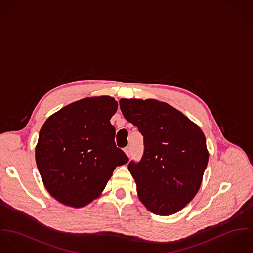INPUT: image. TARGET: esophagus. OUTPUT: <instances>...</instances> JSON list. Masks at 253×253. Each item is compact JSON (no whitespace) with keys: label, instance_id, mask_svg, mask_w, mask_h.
<instances>
[{"label":"esophagus","instance_id":"34e87169","mask_svg":"<svg viewBox=\"0 0 253 253\" xmlns=\"http://www.w3.org/2000/svg\"><path fill=\"white\" fill-rule=\"evenodd\" d=\"M124 152L126 153V155H127L128 157H130V156H131V147H130V146H126V147L124 148Z\"/></svg>","mask_w":253,"mask_h":253}]
</instances>
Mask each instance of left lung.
<instances>
[{
    "label": "left lung",
    "mask_w": 253,
    "mask_h": 253,
    "mask_svg": "<svg viewBox=\"0 0 253 253\" xmlns=\"http://www.w3.org/2000/svg\"><path fill=\"white\" fill-rule=\"evenodd\" d=\"M125 119L143 136L139 163L128 169L140 202L152 213L167 216L182 210L200 189L209 161L200 127L167 103L154 99H121Z\"/></svg>",
    "instance_id": "8db88e82"
}]
</instances>
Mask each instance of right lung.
Wrapping results in <instances>:
<instances>
[{"mask_svg": "<svg viewBox=\"0 0 253 253\" xmlns=\"http://www.w3.org/2000/svg\"><path fill=\"white\" fill-rule=\"evenodd\" d=\"M118 103L110 96L84 98L50 115L36 146V162L48 193L83 208L101 196L117 166L128 162L115 145L111 118Z\"/></svg>", "mask_w": 253, "mask_h": 253, "instance_id": "obj_1", "label": "right lung"}]
</instances>
